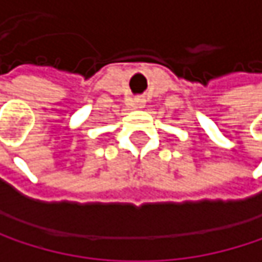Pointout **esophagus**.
<instances>
[{"mask_svg": "<svg viewBox=\"0 0 262 262\" xmlns=\"http://www.w3.org/2000/svg\"><path fill=\"white\" fill-rule=\"evenodd\" d=\"M133 104H135L136 107H144V100H142L141 97H138V98H135Z\"/></svg>", "mask_w": 262, "mask_h": 262, "instance_id": "1", "label": "esophagus"}]
</instances>
